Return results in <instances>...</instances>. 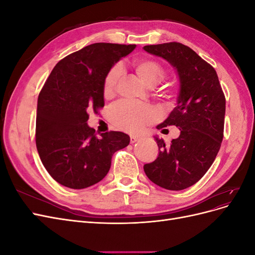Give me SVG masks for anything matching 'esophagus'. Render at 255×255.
Wrapping results in <instances>:
<instances>
[{"label":"esophagus","instance_id":"34e87169","mask_svg":"<svg viewBox=\"0 0 255 255\" xmlns=\"http://www.w3.org/2000/svg\"><path fill=\"white\" fill-rule=\"evenodd\" d=\"M139 139H140V137L137 136V135H130V136H129V141H130V143H134V142L138 141Z\"/></svg>","mask_w":255,"mask_h":255}]
</instances>
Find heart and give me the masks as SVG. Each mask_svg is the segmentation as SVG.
I'll use <instances>...</instances> for the list:
<instances>
[{
  "mask_svg": "<svg viewBox=\"0 0 255 255\" xmlns=\"http://www.w3.org/2000/svg\"><path fill=\"white\" fill-rule=\"evenodd\" d=\"M132 69L146 86H153L165 74V68L158 60L151 57H136L132 61ZM121 70L119 66H114L106 73L103 80V96L112 97L120 78ZM111 120L115 126L128 133H140L143 128L155 119V113L148 105L119 102L115 104L110 111Z\"/></svg>",
  "mask_w": 255,
  "mask_h": 255,
  "instance_id": "b5f03b06",
  "label": "heart"
}]
</instances>
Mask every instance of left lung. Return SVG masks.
<instances>
[{"instance_id": "1", "label": "left lung", "mask_w": 255, "mask_h": 255, "mask_svg": "<svg viewBox=\"0 0 255 255\" xmlns=\"http://www.w3.org/2000/svg\"><path fill=\"white\" fill-rule=\"evenodd\" d=\"M143 49L168 60L177 70V103L158 129L174 126L180 136L167 145L155 137L159 154L143 166L146 176L158 186L182 190L196 184L210 169L223 139L226 97L216 70L187 45L166 42Z\"/></svg>"}]
</instances>
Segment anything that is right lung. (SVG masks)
I'll list each match as a JSON object with an SVG mask.
<instances>
[{
    "label": "right lung",
    "instance_id": "obj_1",
    "mask_svg": "<svg viewBox=\"0 0 255 255\" xmlns=\"http://www.w3.org/2000/svg\"><path fill=\"white\" fill-rule=\"evenodd\" d=\"M136 44L99 42L59 60L38 97L36 146L44 168L66 187L83 189L104 179L114 153L129 136L111 130L97 136L89 111L104 106L103 80Z\"/></svg>",
    "mask_w": 255,
    "mask_h": 255
}]
</instances>
